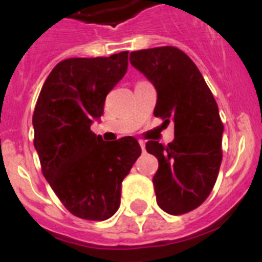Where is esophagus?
Masks as SVG:
<instances>
[{"label": "esophagus", "instance_id": "1", "mask_svg": "<svg viewBox=\"0 0 262 262\" xmlns=\"http://www.w3.org/2000/svg\"><path fill=\"white\" fill-rule=\"evenodd\" d=\"M139 144H140V148H142V151L144 152L145 151V142H143V140H139Z\"/></svg>", "mask_w": 262, "mask_h": 262}]
</instances>
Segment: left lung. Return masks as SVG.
Wrapping results in <instances>:
<instances>
[{"mask_svg": "<svg viewBox=\"0 0 262 262\" xmlns=\"http://www.w3.org/2000/svg\"><path fill=\"white\" fill-rule=\"evenodd\" d=\"M129 62L156 89L155 117L174 123L172 143L145 144L159 160L152 180L157 205L170 215L186 214L210 195L221 168L224 127L216 101L193 60L178 48L134 51Z\"/></svg>", "mask_w": 262, "mask_h": 262, "instance_id": "obj_1", "label": "left lung"}]
</instances>
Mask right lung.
Returning a JSON list of instances; mask_svg holds the SVG:
<instances>
[{"label":"right lung","mask_w":262,"mask_h":262,"mask_svg":"<svg viewBox=\"0 0 262 262\" xmlns=\"http://www.w3.org/2000/svg\"><path fill=\"white\" fill-rule=\"evenodd\" d=\"M127 66L128 51L62 60L46 80L34 110V145L43 176L67 210L81 219L106 221L117 212L122 181L142 154L133 136L103 142L90 129Z\"/></svg>","instance_id":"right-lung-1"}]
</instances>
